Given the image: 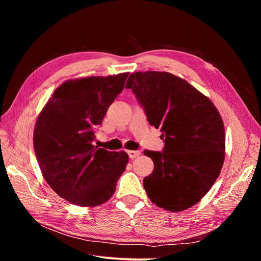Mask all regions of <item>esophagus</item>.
Wrapping results in <instances>:
<instances>
[{"label": "esophagus", "instance_id": "esophagus-1", "mask_svg": "<svg viewBox=\"0 0 261 261\" xmlns=\"http://www.w3.org/2000/svg\"><path fill=\"white\" fill-rule=\"evenodd\" d=\"M140 153L141 152L139 151V150H128V151H127V154H128L130 159H135V158L140 155Z\"/></svg>", "mask_w": 261, "mask_h": 261}]
</instances>
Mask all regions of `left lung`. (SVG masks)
Instances as JSON below:
<instances>
[{"label":"left lung","instance_id":"left-lung-1","mask_svg":"<svg viewBox=\"0 0 261 261\" xmlns=\"http://www.w3.org/2000/svg\"><path fill=\"white\" fill-rule=\"evenodd\" d=\"M125 88L133 90L148 122L164 138L163 151H144L154 164L144 178L149 199L172 212L193 207L215 184L224 162L219 111L192 85L167 72L133 73Z\"/></svg>","mask_w":261,"mask_h":261}]
</instances>
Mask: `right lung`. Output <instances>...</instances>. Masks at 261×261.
I'll use <instances>...</instances> for the list:
<instances>
[{
    "mask_svg": "<svg viewBox=\"0 0 261 261\" xmlns=\"http://www.w3.org/2000/svg\"><path fill=\"white\" fill-rule=\"evenodd\" d=\"M128 73L91 76L63 83L39 114L34 148L46 183L81 207L108 201L128 163L125 151L92 145L94 129L121 93Z\"/></svg>",
    "mask_w": 261,
    "mask_h": 261,
    "instance_id": "add662e5",
    "label": "right lung"
}]
</instances>
